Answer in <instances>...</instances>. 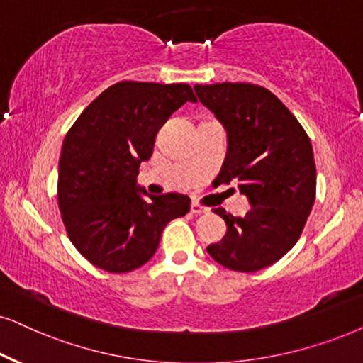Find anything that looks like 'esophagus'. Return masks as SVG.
I'll return each instance as SVG.
<instances>
[{"label":"esophagus","instance_id":"34e87169","mask_svg":"<svg viewBox=\"0 0 363 363\" xmlns=\"http://www.w3.org/2000/svg\"><path fill=\"white\" fill-rule=\"evenodd\" d=\"M191 213H193V215L208 213V208H206V206H203V205L196 203V201H193V203H191Z\"/></svg>","mask_w":363,"mask_h":363}]
</instances>
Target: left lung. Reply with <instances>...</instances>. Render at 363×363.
Returning <instances> with one entry per match:
<instances>
[{
  "mask_svg": "<svg viewBox=\"0 0 363 363\" xmlns=\"http://www.w3.org/2000/svg\"><path fill=\"white\" fill-rule=\"evenodd\" d=\"M195 93L227 130V157L216 180L238 183L252 205L245 216L213 210L228 230L206 252L230 270H262L294 248L312 211L317 190L312 143L298 120L267 88L195 84Z\"/></svg>",
  "mask_w": 363,
  "mask_h": 363,
  "instance_id": "8db88e82",
  "label": "left lung"
}]
</instances>
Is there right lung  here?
Instances as JSON below:
<instances>
[{"instance_id": "right-lung-1", "label": "right lung", "mask_w": 363, "mask_h": 363, "mask_svg": "<svg viewBox=\"0 0 363 363\" xmlns=\"http://www.w3.org/2000/svg\"><path fill=\"white\" fill-rule=\"evenodd\" d=\"M186 101H196L190 84L120 82L89 103L65 136L61 218L77 250L101 270L125 274L145 265L167 223L190 211L186 195H148L136 186L158 130Z\"/></svg>"}]
</instances>
